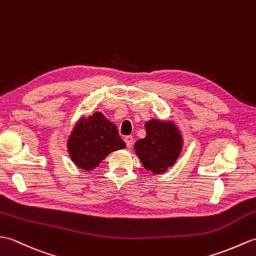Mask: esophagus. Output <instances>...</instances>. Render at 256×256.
I'll list each match as a JSON object with an SVG mask.
<instances>
[{
	"mask_svg": "<svg viewBox=\"0 0 256 256\" xmlns=\"http://www.w3.org/2000/svg\"><path fill=\"white\" fill-rule=\"evenodd\" d=\"M124 142H126L128 148H130V147H132V145H133L134 140H133L132 136H126V138H124Z\"/></svg>",
	"mask_w": 256,
	"mask_h": 256,
	"instance_id": "obj_1",
	"label": "esophagus"
}]
</instances>
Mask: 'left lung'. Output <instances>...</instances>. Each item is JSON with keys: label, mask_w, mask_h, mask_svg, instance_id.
<instances>
[{"label": "left lung", "mask_w": 256, "mask_h": 256, "mask_svg": "<svg viewBox=\"0 0 256 256\" xmlns=\"http://www.w3.org/2000/svg\"><path fill=\"white\" fill-rule=\"evenodd\" d=\"M145 128L146 138L135 142V152L146 170L162 174L180 155L181 135L171 122L150 120Z\"/></svg>", "instance_id": "left-lung-1"}]
</instances>
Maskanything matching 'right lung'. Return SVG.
I'll return each mask as SVG.
<instances>
[{
  "mask_svg": "<svg viewBox=\"0 0 256 256\" xmlns=\"http://www.w3.org/2000/svg\"><path fill=\"white\" fill-rule=\"evenodd\" d=\"M118 128L100 112L76 124L70 134L68 148L70 156L77 167L92 170L110 152L126 148Z\"/></svg>",
  "mask_w": 256,
  "mask_h": 256,
  "instance_id": "obj_1",
  "label": "right lung"
}]
</instances>
